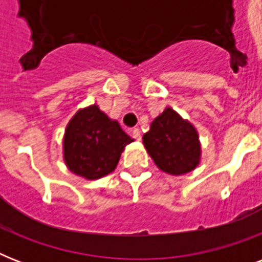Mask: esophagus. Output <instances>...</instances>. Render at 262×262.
<instances>
[{
    "label": "esophagus",
    "mask_w": 262,
    "mask_h": 262,
    "mask_svg": "<svg viewBox=\"0 0 262 262\" xmlns=\"http://www.w3.org/2000/svg\"><path fill=\"white\" fill-rule=\"evenodd\" d=\"M132 137L135 140H137V141H140V140H141V132H140L139 129H133V130H132Z\"/></svg>",
    "instance_id": "1"
}]
</instances>
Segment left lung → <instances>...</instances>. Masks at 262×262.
I'll return each instance as SVG.
<instances>
[{"mask_svg":"<svg viewBox=\"0 0 262 262\" xmlns=\"http://www.w3.org/2000/svg\"><path fill=\"white\" fill-rule=\"evenodd\" d=\"M143 143L156 166L170 175L193 171L201 160L199 132L171 107L152 121Z\"/></svg>","mask_w":262,"mask_h":262,"instance_id":"8db88e82","label":"left lung"}]
</instances>
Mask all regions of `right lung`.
Instances as JSON below:
<instances>
[{"instance_id":"obj_1","label":"right lung","mask_w":262,"mask_h":262,"mask_svg":"<svg viewBox=\"0 0 262 262\" xmlns=\"http://www.w3.org/2000/svg\"><path fill=\"white\" fill-rule=\"evenodd\" d=\"M132 141L115 119L91 104L80 108L67 125L63 160L73 174L94 181L114 171L121 154Z\"/></svg>"}]
</instances>
